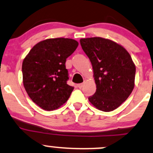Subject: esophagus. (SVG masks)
Instances as JSON below:
<instances>
[{"instance_id": "esophagus-1", "label": "esophagus", "mask_w": 153, "mask_h": 153, "mask_svg": "<svg viewBox=\"0 0 153 153\" xmlns=\"http://www.w3.org/2000/svg\"><path fill=\"white\" fill-rule=\"evenodd\" d=\"M84 85V83H80V84H78V87L79 88H81L83 87Z\"/></svg>"}]
</instances>
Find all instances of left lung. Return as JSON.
Listing matches in <instances>:
<instances>
[{"label":"left lung","instance_id":"8db88e82","mask_svg":"<svg viewBox=\"0 0 153 153\" xmlns=\"http://www.w3.org/2000/svg\"><path fill=\"white\" fill-rule=\"evenodd\" d=\"M90 59L96 85L89 101L99 110L111 111L127 99L134 87L135 68L130 54L115 42L101 37L80 39Z\"/></svg>","mask_w":153,"mask_h":153}]
</instances>
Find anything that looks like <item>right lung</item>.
I'll return each mask as SVG.
<instances>
[{
    "label": "right lung",
    "instance_id": "1",
    "mask_svg": "<svg viewBox=\"0 0 153 153\" xmlns=\"http://www.w3.org/2000/svg\"><path fill=\"white\" fill-rule=\"evenodd\" d=\"M78 46L73 39H47L34 45L24 59V86L33 102L42 109H57L69 99L74 88L67 83L65 62Z\"/></svg>",
    "mask_w": 153,
    "mask_h": 153
}]
</instances>
